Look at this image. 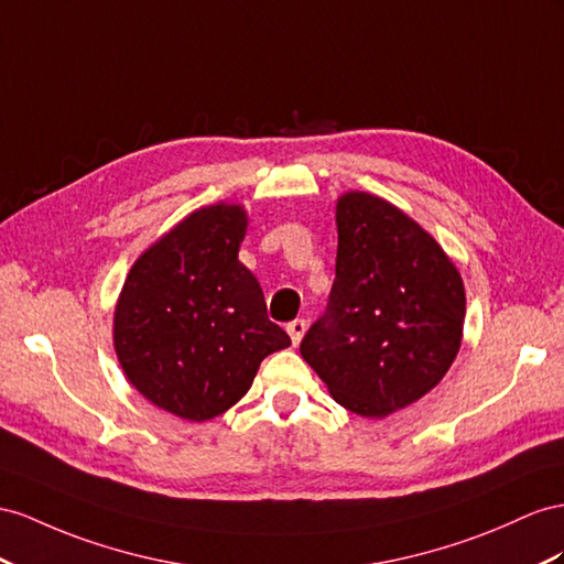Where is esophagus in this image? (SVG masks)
<instances>
[{
    "label": "esophagus",
    "mask_w": 564,
    "mask_h": 564,
    "mask_svg": "<svg viewBox=\"0 0 564 564\" xmlns=\"http://www.w3.org/2000/svg\"><path fill=\"white\" fill-rule=\"evenodd\" d=\"M285 330H288V336H291L293 345H300L302 336H305V330H307V322L305 319H295V322L288 324Z\"/></svg>",
    "instance_id": "esophagus-1"
}]
</instances>
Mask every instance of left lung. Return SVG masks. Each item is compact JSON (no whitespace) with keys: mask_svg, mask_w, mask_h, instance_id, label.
I'll list each match as a JSON object with an SVG mask.
<instances>
[{"mask_svg":"<svg viewBox=\"0 0 564 564\" xmlns=\"http://www.w3.org/2000/svg\"><path fill=\"white\" fill-rule=\"evenodd\" d=\"M336 226L328 310L300 352L338 405L383 420L424 398L455 362L465 283L436 238L379 195L343 193Z\"/></svg>","mask_w":564,"mask_h":564,"instance_id":"obj_1","label":"left lung"}]
</instances>
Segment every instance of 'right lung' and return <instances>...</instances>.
<instances>
[{
  "instance_id": "obj_1",
  "label": "right lung",
  "mask_w": 564,
  "mask_h": 564,
  "mask_svg": "<svg viewBox=\"0 0 564 564\" xmlns=\"http://www.w3.org/2000/svg\"><path fill=\"white\" fill-rule=\"evenodd\" d=\"M248 224L236 202L191 212L135 259L113 307V350L126 379L187 422L234 408L262 359L291 345L238 259Z\"/></svg>"
}]
</instances>
